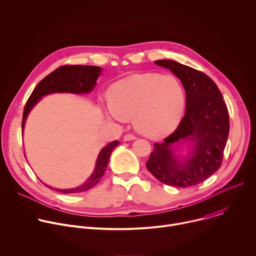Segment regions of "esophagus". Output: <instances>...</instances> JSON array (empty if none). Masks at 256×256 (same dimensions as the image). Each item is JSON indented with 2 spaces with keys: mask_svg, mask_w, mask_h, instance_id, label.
Wrapping results in <instances>:
<instances>
[{
  "mask_svg": "<svg viewBox=\"0 0 256 256\" xmlns=\"http://www.w3.org/2000/svg\"><path fill=\"white\" fill-rule=\"evenodd\" d=\"M136 136L132 134H126L124 136V140H136Z\"/></svg>",
  "mask_w": 256,
  "mask_h": 256,
  "instance_id": "obj_1",
  "label": "esophagus"
}]
</instances>
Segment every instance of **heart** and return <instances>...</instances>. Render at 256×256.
I'll return each instance as SVG.
<instances>
[{"mask_svg":"<svg viewBox=\"0 0 256 256\" xmlns=\"http://www.w3.org/2000/svg\"><path fill=\"white\" fill-rule=\"evenodd\" d=\"M109 116L134 118V126L146 136L158 138L172 132L184 116L186 90L171 74L144 72L114 83L107 94Z\"/></svg>","mask_w":256,"mask_h":256,"instance_id":"b5f03b06","label":"heart"}]
</instances>
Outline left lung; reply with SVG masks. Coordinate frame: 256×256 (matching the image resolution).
Here are the masks:
<instances>
[{
	"label": "left lung",
	"instance_id": "1",
	"mask_svg": "<svg viewBox=\"0 0 256 256\" xmlns=\"http://www.w3.org/2000/svg\"><path fill=\"white\" fill-rule=\"evenodd\" d=\"M156 64L172 70L186 89V114L177 128L154 144V151L146 163L148 170L162 184L188 188L202 184L222 165L229 136V112L222 93L202 72L171 60ZM180 139L194 142L192 156L184 164L174 157L170 144Z\"/></svg>",
	"mask_w": 256,
	"mask_h": 256
}]
</instances>
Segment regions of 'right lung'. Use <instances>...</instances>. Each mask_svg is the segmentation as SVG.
<instances>
[{
	"label": "right lung",
	"instance_id": "add662e5",
	"mask_svg": "<svg viewBox=\"0 0 256 256\" xmlns=\"http://www.w3.org/2000/svg\"><path fill=\"white\" fill-rule=\"evenodd\" d=\"M101 68L95 66H72L66 64L56 68L50 75L44 78L34 88L29 96L23 110L22 130L24 128L26 118L31 108L38 102V100L50 93L56 92H70V93H88L92 91L96 84V80L100 74ZM120 144L118 140L109 142L103 148L97 158L96 167L91 177L85 184L79 188L72 190H54L62 194H77L88 190L95 186L103 176L106 167L110 158L112 152L116 146Z\"/></svg>",
	"mask_w": 256,
	"mask_h": 256
}]
</instances>
